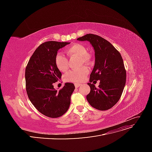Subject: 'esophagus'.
Listing matches in <instances>:
<instances>
[{
    "label": "esophagus",
    "mask_w": 152,
    "mask_h": 152,
    "mask_svg": "<svg viewBox=\"0 0 152 152\" xmlns=\"http://www.w3.org/2000/svg\"><path fill=\"white\" fill-rule=\"evenodd\" d=\"M81 86H82L81 84H75V86L76 88H77V87H79Z\"/></svg>",
    "instance_id": "obj_1"
}]
</instances>
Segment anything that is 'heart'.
Wrapping results in <instances>:
<instances>
[{
    "label": "heart",
    "mask_w": 152,
    "mask_h": 152,
    "mask_svg": "<svg viewBox=\"0 0 152 152\" xmlns=\"http://www.w3.org/2000/svg\"><path fill=\"white\" fill-rule=\"evenodd\" d=\"M66 53L69 57H79L81 64L89 63L91 60V57L87 54L86 48L80 44H74L70 45L66 49ZM55 65L59 71L64 72L68 69V60L64 55L58 54L55 57ZM88 73V67L84 66L68 72L65 76V79L68 82H80L84 80Z\"/></svg>",
    "instance_id": "heart-1"
}]
</instances>
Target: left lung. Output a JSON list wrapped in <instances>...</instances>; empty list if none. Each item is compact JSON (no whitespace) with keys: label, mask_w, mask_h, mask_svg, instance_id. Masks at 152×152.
Segmentation results:
<instances>
[{"label":"left lung","mask_w":152,"mask_h":152,"mask_svg":"<svg viewBox=\"0 0 152 152\" xmlns=\"http://www.w3.org/2000/svg\"><path fill=\"white\" fill-rule=\"evenodd\" d=\"M79 41H89L94 48L95 64L90 75V82L100 80L98 88L88 83L90 93L87 102L93 108L107 110L120 99L126 81V71L123 59L118 50L108 40L94 34L78 38Z\"/></svg>","instance_id":"left-lung-1"}]
</instances>
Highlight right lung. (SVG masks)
I'll return each mask as SVG.
<instances>
[{
    "label": "right lung",
    "mask_w": 152,
    "mask_h": 152,
    "mask_svg": "<svg viewBox=\"0 0 152 152\" xmlns=\"http://www.w3.org/2000/svg\"><path fill=\"white\" fill-rule=\"evenodd\" d=\"M70 42L48 41L40 44L32 54L25 69L26 90L31 103L39 112L50 118L65 114L70 104L75 89L72 83H65L56 90L53 84L61 78L55 65L58 49Z\"/></svg>",
    "instance_id": "right-lung-1"
}]
</instances>
